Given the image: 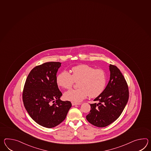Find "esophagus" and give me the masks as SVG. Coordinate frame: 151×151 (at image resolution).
Instances as JSON below:
<instances>
[{"label":"esophagus","mask_w":151,"mask_h":151,"mask_svg":"<svg viewBox=\"0 0 151 151\" xmlns=\"http://www.w3.org/2000/svg\"><path fill=\"white\" fill-rule=\"evenodd\" d=\"M71 104L73 106H75V105H79L81 104L80 103H76V102H71Z\"/></svg>","instance_id":"34e87169"}]
</instances>
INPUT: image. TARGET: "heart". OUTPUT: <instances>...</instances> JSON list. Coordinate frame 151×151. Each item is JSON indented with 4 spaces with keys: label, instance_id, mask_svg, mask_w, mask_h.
Segmentation results:
<instances>
[{
    "label": "heart",
    "instance_id": "heart-1",
    "mask_svg": "<svg viewBox=\"0 0 151 151\" xmlns=\"http://www.w3.org/2000/svg\"><path fill=\"white\" fill-rule=\"evenodd\" d=\"M72 75L67 71L60 72L56 77L57 84L65 89L70 88L75 82H78L76 89L64 93V98L75 102H81L89 95L94 98L104 91L107 83V76L102 69H95L87 64H80L71 68Z\"/></svg>",
    "mask_w": 151,
    "mask_h": 151
}]
</instances>
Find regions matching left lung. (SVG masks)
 <instances>
[{
    "label": "left lung",
    "instance_id": "left-lung-1",
    "mask_svg": "<svg viewBox=\"0 0 151 151\" xmlns=\"http://www.w3.org/2000/svg\"><path fill=\"white\" fill-rule=\"evenodd\" d=\"M110 80L101 94L94 99L98 103L91 104V110L86 116L88 121L98 127H104L120 116L127 103V83L117 67L110 64Z\"/></svg>",
    "mask_w": 151,
    "mask_h": 151
}]
</instances>
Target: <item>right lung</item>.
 Returning a JSON list of instances; mask_svg holds the SVG:
<instances>
[{
	"instance_id": "obj_1",
	"label": "right lung",
	"mask_w": 151,
	"mask_h": 151,
	"mask_svg": "<svg viewBox=\"0 0 151 151\" xmlns=\"http://www.w3.org/2000/svg\"><path fill=\"white\" fill-rule=\"evenodd\" d=\"M60 62H46L33 68L24 87L23 101L28 114L38 124L52 128L60 124L71 107L62 95L56 82Z\"/></svg>"
}]
</instances>
